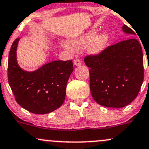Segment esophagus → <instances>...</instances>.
Wrapping results in <instances>:
<instances>
[{
	"label": "esophagus",
	"mask_w": 149,
	"mask_h": 149,
	"mask_svg": "<svg viewBox=\"0 0 149 149\" xmlns=\"http://www.w3.org/2000/svg\"><path fill=\"white\" fill-rule=\"evenodd\" d=\"M73 63H74V65H81V60H79V59H78V58H76V59H75L74 61H73Z\"/></svg>",
	"instance_id": "obj_1"
}]
</instances>
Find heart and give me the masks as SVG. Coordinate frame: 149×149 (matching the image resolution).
Returning a JSON list of instances; mask_svg holds the SVG:
<instances>
[{"label":"heart","instance_id":"b5f03b06","mask_svg":"<svg viewBox=\"0 0 149 149\" xmlns=\"http://www.w3.org/2000/svg\"><path fill=\"white\" fill-rule=\"evenodd\" d=\"M94 30L91 31L81 36L70 40L68 46L74 51H81L88 47L89 52L93 55H99L106 49L109 43L110 36L108 32H103L97 36ZM64 48H68L65 44H63Z\"/></svg>","mask_w":149,"mask_h":149}]
</instances>
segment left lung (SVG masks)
<instances>
[{
    "mask_svg": "<svg viewBox=\"0 0 149 149\" xmlns=\"http://www.w3.org/2000/svg\"><path fill=\"white\" fill-rule=\"evenodd\" d=\"M122 29L136 35L126 25ZM84 62L90 68L91 93L98 104L123 108L136 98L143 81V52L137 39L108 46L101 54L86 56Z\"/></svg>",
    "mask_w": 149,
    "mask_h": 149,
    "instance_id": "8db88e82",
    "label": "left lung"
}]
</instances>
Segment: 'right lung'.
Here are the masks:
<instances>
[{"instance_id": "obj_1", "label": "right lung", "mask_w": 149, "mask_h": 149, "mask_svg": "<svg viewBox=\"0 0 149 149\" xmlns=\"http://www.w3.org/2000/svg\"><path fill=\"white\" fill-rule=\"evenodd\" d=\"M20 38L13 43L8 56V79L17 103L29 112L46 114L62 106L73 70L71 60L54 61L32 72L18 65L16 51Z\"/></svg>"}]
</instances>
